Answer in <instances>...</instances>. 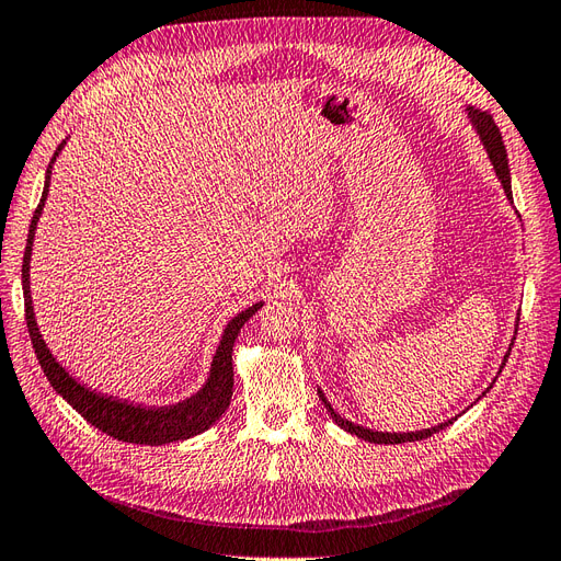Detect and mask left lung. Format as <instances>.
<instances>
[{
    "label": "left lung",
    "instance_id": "8db88e82",
    "mask_svg": "<svg viewBox=\"0 0 561 561\" xmlns=\"http://www.w3.org/2000/svg\"><path fill=\"white\" fill-rule=\"evenodd\" d=\"M467 117H469V123H472V127H474V131H477V136H479V141H481V146H483V150H486V156H489V160H491V164H493V172H495L497 181H501V186H503V191H505V195H507V201L512 203V179H510L507 150H505V144H503L501 129H497V125L493 123L491 115L479 113V111H474V108H467ZM517 321H519V318H517ZM517 325H519V323H517ZM514 335H517V328H514ZM512 344H514V342H510L507 352H505V358H503V363H501V368H497V375H501L503 368H505V363H507L510 352H512ZM497 375H495V377H497ZM493 382H495V380H493ZM493 382L486 387V391L493 387ZM486 391H483L481 397H486ZM318 397H321V401H323V405H325V411L330 413L332 420H335L337 427H342L344 432H350V434H356L358 438H363V442H370V444H405V442H420V438H427V436L436 434L438 430H444V427L453 425V420H456V417H450V420L442 422V425L427 427V430H417V432H375V430H368V427L354 425L352 420H344V417L335 411V408L330 405V401L325 399V393H323L321 389H318Z\"/></svg>",
    "mask_w": 561,
    "mask_h": 561
}]
</instances>
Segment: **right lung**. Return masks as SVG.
Segmentation results:
<instances>
[{"label": "right lung", "mask_w": 561, "mask_h": 561, "mask_svg": "<svg viewBox=\"0 0 561 561\" xmlns=\"http://www.w3.org/2000/svg\"><path fill=\"white\" fill-rule=\"evenodd\" d=\"M64 146L66 141L56 148V153L47 168V176H44L42 201L35 209L33 221H30L27 245L23 256V274H21L27 332H30V340H33L39 366L44 375H47L49 385L89 422V425H94L96 430L117 438V442L141 444V446H162V444L184 442V438H191L195 434L209 430L221 417L226 408H229L233 397V344L240 328H243L250 318L264 307V301H256V305L236 313L231 321L226 323L217 352L211 356V366H209L205 385L184 401L172 403V405H158V408L129 403L115 397H103V393L75 380V377L54 358L47 342H44L37 318H35V309H33V295H30V260H33V240H35L37 221L42 217L44 203H47V195H49L54 162L60 150H64Z\"/></svg>", "instance_id": "obj_1"}]
</instances>
